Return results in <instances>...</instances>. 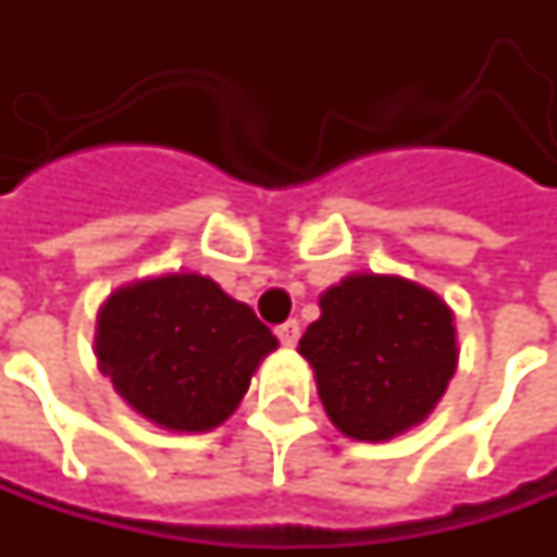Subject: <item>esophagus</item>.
<instances>
[{
	"label": "esophagus",
	"mask_w": 557,
	"mask_h": 557,
	"mask_svg": "<svg viewBox=\"0 0 557 557\" xmlns=\"http://www.w3.org/2000/svg\"><path fill=\"white\" fill-rule=\"evenodd\" d=\"M275 334H278V341H282L285 347H294V344L300 341V322H297V319H288V322H282V325L275 329Z\"/></svg>",
	"instance_id": "esophagus-1"
}]
</instances>
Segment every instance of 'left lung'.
Instances as JSON below:
<instances>
[{"instance_id":"1","label":"left lung","mask_w":557,"mask_h":557,"mask_svg":"<svg viewBox=\"0 0 557 557\" xmlns=\"http://www.w3.org/2000/svg\"><path fill=\"white\" fill-rule=\"evenodd\" d=\"M319 310L297 354L341 434L381 443L434 412L459 366L446 300L403 275L354 272Z\"/></svg>"}]
</instances>
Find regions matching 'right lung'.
Here are the masks:
<instances>
[{"label":"right lung","mask_w":557,"mask_h":557,"mask_svg":"<svg viewBox=\"0 0 557 557\" xmlns=\"http://www.w3.org/2000/svg\"><path fill=\"white\" fill-rule=\"evenodd\" d=\"M275 347L247 304L198 272L123 285L98 310V369L126 406L166 431L220 428Z\"/></svg>","instance_id":"add662e5"}]
</instances>
